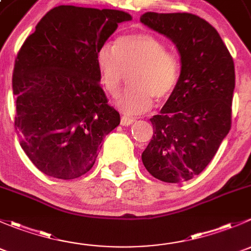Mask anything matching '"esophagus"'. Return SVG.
<instances>
[{"mask_svg": "<svg viewBox=\"0 0 251 251\" xmlns=\"http://www.w3.org/2000/svg\"><path fill=\"white\" fill-rule=\"evenodd\" d=\"M133 121H135V119L130 118V116H127V115L121 116V125L123 126H130Z\"/></svg>", "mask_w": 251, "mask_h": 251, "instance_id": "esophagus-1", "label": "esophagus"}]
</instances>
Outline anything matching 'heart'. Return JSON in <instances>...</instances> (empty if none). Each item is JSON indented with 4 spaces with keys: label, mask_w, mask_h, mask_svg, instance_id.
<instances>
[{
    "label": "heart",
    "mask_w": 251,
    "mask_h": 251,
    "mask_svg": "<svg viewBox=\"0 0 251 251\" xmlns=\"http://www.w3.org/2000/svg\"><path fill=\"white\" fill-rule=\"evenodd\" d=\"M100 83L111 96L120 90L124 74L131 70V85L116 100L126 114H141L153 100H164L173 93L179 78V60L159 37L146 32L116 37L113 47H100L96 57Z\"/></svg>",
    "instance_id": "obj_1"
}]
</instances>
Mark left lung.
Wrapping results in <instances>:
<instances>
[{"label": "left lung", "mask_w": 251, "mask_h": 251, "mask_svg": "<svg viewBox=\"0 0 251 251\" xmlns=\"http://www.w3.org/2000/svg\"><path fill=\"white\" fill-rule=\"evenodd\" d=\"M141 22L169 37L181 55L178 82L151 119L154 133L142 161L160 181H188L206 168L231 130L233 58L216 29L198 16L147 12Z\"/></svg>", "instance_id": "8db88e82"}]
</instances>
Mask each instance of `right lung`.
Instances as JSON below:
<instances>
[{
  "label": "right lung",
  "mask_w": 251,
  "mask_h": 251,
  "mask_svg": "<svg viewBox=\"0 0 251 251\" xmlns=\"http://www.w3.org/2000/svg\"><path fill=\"white\" fill-rule=\"evenodd\" d=\"M116 9L58 6L27 36L14 63V127L35 166L60 179L92 169L102 141L120 124L100 85L96 57L131 20Z\"/></svg>",
  "instance_id": "1"
}]
</instances>
